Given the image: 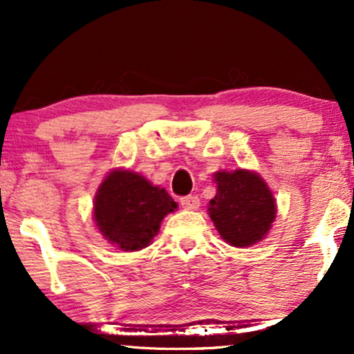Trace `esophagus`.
I'll use <instances>...</instances> for the list:
<instances>
[{"label": "esophagus", "mask_w": 354, "mask_h": 354, "mask_svg": "<svg viewBox=\"0 0 354 354\" xmlns=\"http://www.w3.org/2000/svg\"><path fill=\"white\" fill-rule=\"evenodd\" d=\"M180 205L183 209H198V206H200V198L193 195L183 196L180 198Z\"/></svg>", "instance_id": "1"}]
</instances>
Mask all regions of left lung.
<instances>
[{
  "instance_id": "left-lung-1",
  "label": "left lung",
  "mask_w": 354,
  "mask_h": 354,
  "mask_svg": "<svg viewBox=\"0 0 354 354\" xmlns=\"http://www.w3.org/2000/svg\"><path fill=\"white\" fill-rule=\"evenodd\" d=\"M214 182L217 193L207 212L222 239L239 248L263 240L277 212L268 183L246 169L216 172Z\"/></svg>"
}]
</instances>
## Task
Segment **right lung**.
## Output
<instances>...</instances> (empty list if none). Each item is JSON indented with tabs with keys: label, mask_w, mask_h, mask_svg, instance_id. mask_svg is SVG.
<instances>
[{
	"label": "right lung",
	"mask_w": 354,
	"mask_h": 354,
	"mask_svg": "<svg viewBox=\"0 0 354 354\" xmlns=\"http://www.w3.org/2000/svg\"><path fill=\"white\" fill-rule=\"evenodd\" d=\"M177 203L164 188L137 172L115 169L96 192L93 219L101 235L124 251H137L151 243L159 225Z\"/></svg>",
	"instance_id": "1"
}]
</instances>
